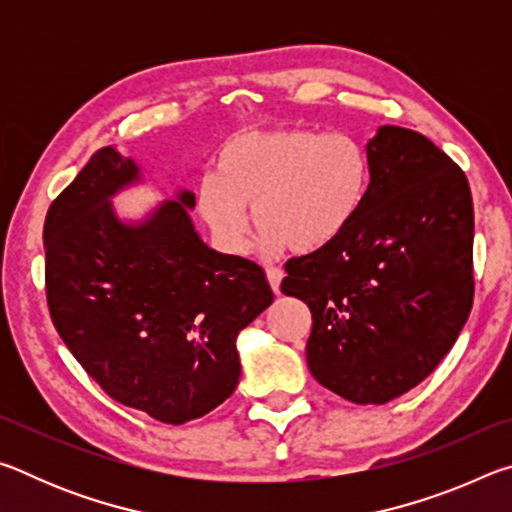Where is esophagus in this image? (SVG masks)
I'll return each mask as SVG.
<instances>
[{
  "mask_svg": "<svg viewBox=\"0 0 512 512\" xmlns=\"http://www.w3.org/2000/svg\"><path fill=\"white\" fill-rule=\"evenodd\" d=\"M266 277H268V284H271V289H273L275 293H280V284H282V277H284L282 268L268 266V268H266Z\"/></svg>",
  "mask_w": 512,
  "mask_h": 512,
  "instance_id": "obj_1",
  "label": "esophagus"
}]
</instances>
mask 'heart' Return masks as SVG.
Wrapping results in <instances>:
<instances>
[{
	"instance_id": "heart-1",
	"label": "heart",
	"mask_w": 512,
	"mask_h": 512,
	"mask_svg": "<svg viewBox=\"0 0 512 512\" xmlns=\"http://www.w3.org/2000/svg\"><path fill=\"white\" fill-rule=\"evenodd\" d=\"M368 185V153L348 133L246 131L221 146L216 171L201 178L198 212L228 253L246 248V207H253L262 248L309 255L350 228Z\"/></svg>"
}]
</instances>
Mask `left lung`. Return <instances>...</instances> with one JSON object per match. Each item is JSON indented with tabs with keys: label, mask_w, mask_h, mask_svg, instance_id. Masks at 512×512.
Segmentation results:
<instances>
[{
	"label": "left lung",
	"mask_w": 512,
	"mask_h": 512,
	"mask_svg": "<svg viewBox=\"0 0 512 512\" xmlns=\"http://www.w3.org/2000/svg\"><path fill=\"white\" fill-rule=\"evenodd\" d=\"M357 219L293 257L284 296L311 311L307 363L354 404H386L452 350L474 300V207L463 169L427 137L381 126Z\"/></svg>",
	"instance_id": "1"
}]
</instances>
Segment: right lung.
Returning a JSON list of instances; mask_svg holds the SVG:
<instances>
[{
    "label": "right lung",
    "mask_w": 512,
    "mask_h": 512,
    "mask_svg": "<svg viewBox=\"0 0 512 512\" xmlns=\"http://www.w3.org/2000/svg\"><path fill=\"white\" fill-rule=\"evenodd\" d=\"M140 178L131 158L106 146L51 203L47 305L60 339L112 400L185 424L235 393L237 334L273 291L262 266L198 237L187 189L140 223L121 221L110 198Z\"/></svg>",
    "instance_id": "add662e5"
}]
</instances>
